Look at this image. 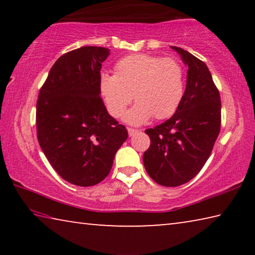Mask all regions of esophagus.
<instances>
[{
	"mask_svg": "<svg viewBox=\"0 0 255 255\" xmlns=\"http://www.w3.org/2000/svg\"><path fill=\"white\" fill-rule=\"evenodd\" d=\"M140 130H138V129H133V128H128V133H129V136H133V135H136L137 132H139Z\"/></svg>",
	"mask_w": 255,
	"mask_h": 255,
	"instance_id": "esophagus-1",
	"label": "esophagus"
}]
</instances>
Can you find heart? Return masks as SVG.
I'll return each instance as SVG.
<instances>
[{
    "label": "heart",
    "mask_w": 255,
    "mask_h": 255,
    "mask_svg": "<svg viewBox=\"0 0 255 255\" xmlns=\"http://www.w3.org/2000/svg\"><path fill=\"white\" fill-rule=\"evenodd\" d=\"M99 88L114 118L123 117L133 96L137 103L125 122L138 126L152 116L164 119L174 114L184 96V72L175 58L133 54L118 60L115 74L102 73Z\"/></svg>",
    "instance_id": "1"
}]
</instances>
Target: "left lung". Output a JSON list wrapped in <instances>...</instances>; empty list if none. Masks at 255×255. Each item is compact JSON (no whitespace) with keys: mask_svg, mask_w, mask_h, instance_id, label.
I'll return each mask as SVG.
<instances>
[{"mask_svg":"<svg viewBox=\"0 0 255 255\" xmlns=\"http://www.w3.org/2000/svg\"><path fill=\"white\" fill-rule=\"evenodd\" d=\"M188 66L182 101L170 119L146 129L150 145L143 162L148 175L164 187H178L195 178L209 158L221 131L222 103L206 64L179 47Z\"/></svg>","mask_w":255,"mask_h":255,"instance_id":"left-lung-1","label":"left lung"}]
</instances>
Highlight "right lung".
Listing matches in <instances>:
<instances>
[{
    "label": "right lung",
    "instance_id": "obj_1",
    "mask_svg": "<svg viewBox=\"0 0 255 255\" xmlns=\"http://www.w3.org/2000/svg\"><path fill=\"white\" fill-rule=\"evenodd\" d=\"M109 54L105 47L85 46L60 56L38 96L36 125L42 152L64 180L79 187L106 179L128 137L100 97V71Z\"/></svg>",
    "mask_w": 255,
    "mask_h": 255
}]
</instances>
